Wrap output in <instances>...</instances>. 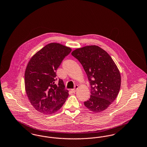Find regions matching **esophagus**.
<instances>
[{"instance_id":"1","label":"esophagus","mask_w":147,"mask_h":147,"mask_svg":"<svg viewBox=\"0 0 147 147\" xmlns=\"http://www.w3.org/2000/svg\"><path fill=\"white\" fill-rule=\"evenodd\" d=\"M78 85H76L75 86V87H74V89H71V91L73 92H75L76 91H77V89L78 88Z\"/></svg>"}]
</instances>
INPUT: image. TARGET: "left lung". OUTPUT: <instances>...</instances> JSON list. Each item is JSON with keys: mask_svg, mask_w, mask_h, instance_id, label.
I'll list each match as a JSON object with an SVG mask.
<instances>
[{"mask_svg": "<svg viewBox=\"0 0 147 147\" xmlns=\"http://www.w3.org/2000/svg\"><path fill=\"white\" fill-rule=\"evenodd\" d=\"M82 64L90 84L91 95L84 102L95 113L103 111L112 104L121 87V75L112 58L97 46H87L71 52Z\"/></svg>", "mask_w": 147, "mask_h": 147, "instance_id": "1", "label": "left lung"}]
</instances>
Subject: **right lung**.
Wrapping results in <instances>:
<instances>
[{
  "label": "right lung",
  "instance_id": "add662e5",
  "mask_svg": "<svg viewBox=\"0 0 147 147\" xmlns=\"http://www.w3.org/2000/svg\"><path fill=\"white\" fill-rule=\"evenodd\" d=\"M71 51L70 48L51 43L37 52L29 61L25 73V86L28 99L35 109L43 114L59 110L68 97L63 81L55 84L56 70Z\"/></svg>",
  "mask_w": 147,
  "mask_h": 147
}]
</instances>
